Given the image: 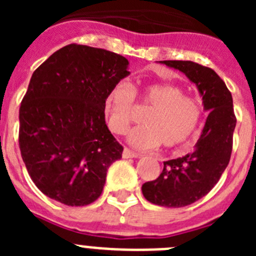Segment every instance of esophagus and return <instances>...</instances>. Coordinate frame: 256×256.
Segmentation results:
<instances>
[{
  "instance_id": "esophagus-1",
  "label": "esophagus",
  "mask_w": 256,
  "mask_h": 256,
  "mask_svg": "<svg viewBox=\"0 0 256 256\" xmlns=\"http://www.w3.org/2000/svg\"><path fill=\"white\" fill-rule=\"evenodd\" d=\"M140 154H137V152H134V151H132V150H130V148H124L123 150V158L124 159H130V158H140Z\"/></svg>"
}]
</instances>
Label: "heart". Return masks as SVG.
Segmentation results:
<instances>
[{"label": "heart", "instance_id": "b5f03b06", "mask_svg": "<svg viewBox=\"0 0 256 256\" xmlns=\"http://www.w3.org/2000/svg\"><path fill=\"white\" fill-rule=\"evenodd\" d=\"M134 100L150 110L142 116L144 124L130 130V144L141 150L176 148L194 134L200 123L202 106L198 98L184 94L182 88L170 83H151L133 87L118 82L108 92L105 112L108 128L116 134H124L136 120Z\"/></svg>", "mask_w": 256, "mask_h": 256}]
</instances>
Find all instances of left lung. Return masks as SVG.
Masks as SVG:
<instances>
[{"label":"left lung","instance_id":"1","mask_svg":"<svg viewBox=\"0 0 256 256\" xmlns=\"http://www.w3.org/2000/svg\"><path fill=\"white\" fill-rule=\"evenodd\" d=\"M186 74L198 86L204 108L209 112L195 150L164 162L155 180L142 184L144 198L155 205L182 208L200 200L218 183L232 154L236 115L230 90L212 69L194 61H160Z\"/></svg>","mask_w":256,"mask_h":256}]
</instances>
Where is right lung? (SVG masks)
<instances>
[{
  "mask_svg": "<svg viewBox=\"0 0 256 256\" xmlns=\"http://www.w3.org/2000/svg\"><path fill=\"white\" fill-rule=\"evenodd\" d=\"M102 48L68 44L34 70L19 110V148L36 186L68 206L100 198L123 146L105 123V98L130 72Z\"/></svg>",
  "mask_w": 256,
  "mask_h": 256,
  "instance_id": "1",
  "label": "right lung"
}]
</instances>
